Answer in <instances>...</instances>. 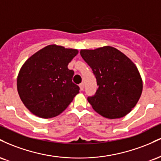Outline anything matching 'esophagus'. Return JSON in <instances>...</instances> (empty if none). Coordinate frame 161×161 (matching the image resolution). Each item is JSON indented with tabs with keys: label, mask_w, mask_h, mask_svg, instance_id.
Returning a JSON list of instances; mask_svg holds the SVG:
<instances>
[{
	"label": "esophagus",
	"mask_w": 161,
	"mask_h": 161,
	"mask_svg": "<svg viewBox=\"0 0 161 161\" xmlns=\"http://www.w3.org/2000/svg\"><path fill=\"white\" fill-rule=\"evenodd\" d=\"M79 88H80L81 91H83V90H84V83H81V84L79 85Z\"/></svg>",
	"instance_id": "obj_1"
}]
</instances>
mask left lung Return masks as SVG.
<instances>
[{"mask_svg": "<svg viewBox=\"0 0 161 161\" xmlns=\"http://www.w3.org/2000/svg\"><path fill=\"white\" fill-rule=\"evenodd\" d=\"M83 60L92 68L98 86L88 101L100 115L121 118L137 104L142 80L136 65L124 53L110 46L81 50Z\"/></svg>", "mask_w": 161, "mask_h": 161, "instance_id": "left-lung-1", "label": "left lung"}]
</instances>
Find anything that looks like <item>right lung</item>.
Returning a JSON list of instances; mask_svg holds the SVG:
<instances>
[{"mask_svg": "<svg viewBox=\"0 0 161 161\" xmlns=\"http://www.w3.org/2000/svg\"><path fill=\"white\" fill-rule=\"evenodd\" d=\"M78 53L75 49L51 45L25 62L17 78L24 105L39 117H54L64 111L79 92L73 82L74 71L67 66Z\"/></svg>", "mask_w": 161, "mask_h": 161, "instance_id": "1", "label": "right lung"}]
</instances>
